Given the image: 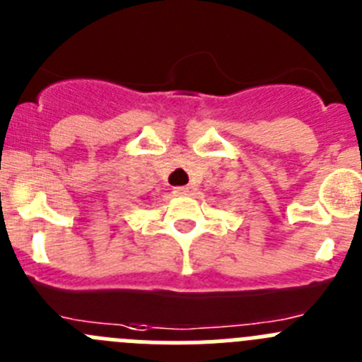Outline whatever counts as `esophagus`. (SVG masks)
<instances>
[{
    "label": "esophagus",
    "mask_w": 362,
    "mask_h": 362,
    "mask_svg": "<svg viewBox=\"0 0 362 362\" xmlns=\"http://www.w3.org/2000/svg\"><path fill=\"white\" fill-rule=\"evenodd\" d=\"M193 187L191 185H182V187H175V193L180 194V197H185V194H191Z\"/></svg>",
    "instance_id": "34e87169"
}]
</instances>
